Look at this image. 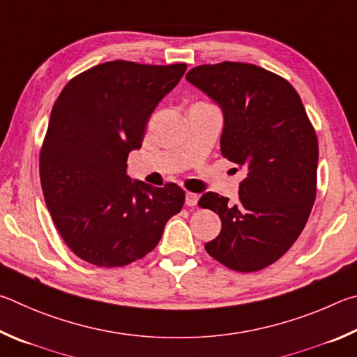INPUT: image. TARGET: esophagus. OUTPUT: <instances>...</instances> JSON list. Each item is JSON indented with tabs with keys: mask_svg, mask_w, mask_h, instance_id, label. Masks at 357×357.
I'll use <instances>...</instances> for the list:
<instances>
[{
	"mask_svg": "<svg viewBox=\"0 0 357 357\" xmlns=\"http://www.w3.org/2000/svg\"><path fill=\"white\" fill-rule=\"evenodd\" d=\"M185 202L188 207H195V205H197V202H199V196L195 195V192H186Z\"/></svg>",
	"mask_w": 357,
	"mask_h": 357,
	"instance_id": "esophagus-1",
	"label": "esophagus"
}]
</instances>
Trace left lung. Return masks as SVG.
I'll return each mask as SVG.
<instances>
[{"label":"left lung","instance_id":"obj_1","mask_svg":"<svg viewBox=\"0 0 357 357\" xmlns=\"http://www.w3.org/2000/svg\"><path fill=\"white\" fill-rule=\"evenodd\" d=\"M186 79L221 108V153L246 172L235 204L211 191L199 201L222 224L205 251L234 271L264 270L298 240L315 202L314 127L289 81L261 67L199 66Z\"/></svg>","mask_w":357,"mask_h":357}]
</instances>
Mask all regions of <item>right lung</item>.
<instances>
[{
    "instance_id": "right-lung-1",
    "label": "right lung",
    "mask_w": 357,
    "mask_h": 357,
    "mask_svg": "<svg viewBox=\"0 0 357 357\" xmlns=\"http://www.w3.org/2000/svg\"><path fill=\"white\" fill-rule=\"evenodd\" d=\"M186 64L105 62L75 77L52 109L40 152L43 197L66 245L102 268L142 259L161 240L185 191L127 175L146 123Z\"/></svg>"
}]
</instances>
